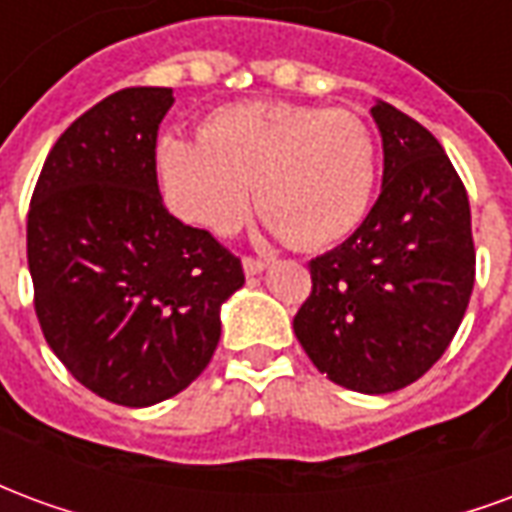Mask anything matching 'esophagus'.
Listing matches in <instances>:
<instances>
[{
  "label": "esophagus",
  "instance_id": "esophagus-1",
  "mask_svg": "<svg viewBox=\"0 0 512 512\" xmlns=\"http://www.w3.org/2000/svg\"><path fill=\"white\" fill-rule=\"evenodd\" d=\"M266 266H268V260H263V257H252V255L244 257L246 277H255V274H260Z\"/></svg>",
  "mask_w": 512,
  "mask_h": 512
}]
</instances>
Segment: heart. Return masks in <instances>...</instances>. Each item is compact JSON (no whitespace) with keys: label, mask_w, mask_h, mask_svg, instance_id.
Masks as SVG:
<instances>
[{"label":"heart","mask_w":512,"mask_h":512,"mask_svg":"<svg viewBox=\"0 0 512 512\" xmlns=\"http://www.w3.org/2000/svg\"><path fill=\"white\" fill-rule=\"evenodd\" d=\"M200 136H164L158 145L164 200L197 227L233 233L252 183L271 230L307 249L343 241L370 211L378 145L354 112L246 101L216 109Z\"/></svg>","instance_id":"1"}]
</instances>
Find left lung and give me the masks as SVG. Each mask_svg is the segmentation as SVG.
<instances>
[{"mask_svg":"<svg viewBox=\"0 0 512 512\" xmlns=\"http://www.w3.org/2000/svg\"><path fill=\"white\" fill-rule=\"evenodd\" d=\"M384 183L348 241L310 260L312 290L293 332L329 381L386 395L436 365L474 288V238L461 175L428 128L386 101Z\"/></svg>","mask_w":512,"mask_h":512,"instance_id":"8db88e82","label":"left lung"}]
</instances>
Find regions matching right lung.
I'll use <instances>...</instances> for the list:
<instances>
[{"label":"right lung","mask_w":512,"mask_h":512,"mask_svg":"<svg viewBox=\"0 0 512 512\" xmlns=\"http://www.w3.org/2000/svg\"><path fill=\"white\" fill-rule=\"evenodd\" d=\"M169 87H128L54 142L32 191L27 260L49 348L117 406H153L200 376L219 345L241 257L161 200L156 136Z\"/></svg>","instance_id":"add662e5"}]
</instances>
